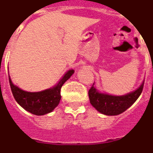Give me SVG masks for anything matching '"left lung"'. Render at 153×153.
I'll return each mask as SVG.
<instances>
[{"label":"left lung","instance_id":"8db88e82","mask_svg":"<svg viewBox=\"0 0 153 153\" xmlns=\"http://www.w3.org/2000/svg\"><path fill=\"white\" fill-rule=\"evenodd\" d=\"M144 81L137 89L123 95H114L105 92H101L94 86V83L88 91L90 103L97 111L103 115H119L131 107L140 96L143 91Z\"/></svg>","mask_w":153,"mask_h":153}]
</instances>
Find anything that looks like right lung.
Masks as SVG:
<instances>
[{"instance_id": "1", "label": "right lung", "mask_w": 153, "mask_h": 153, "mask_svg": "<svg viewBox=\"0 0 153 153\" xmlns=\"http://www.w3.org/2000/svg\"><path fill=\"white\" fill-rule=\"evenodd\" d=\"M74 70L66 71L59 82L52 88L36 92L25 91L14 84L9 75L10 88L14 99L25 110L35 115L50 113L58 105L61 100V88L73 75Z\"/></svg>"}]
</instances>
